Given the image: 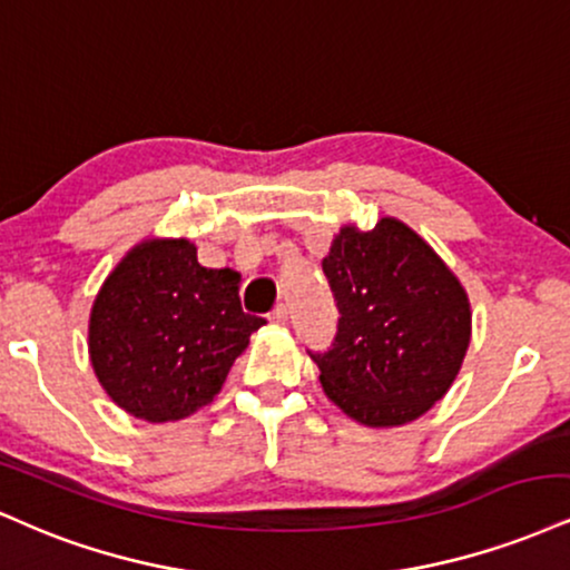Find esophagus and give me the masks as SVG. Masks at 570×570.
Segmentation results:
<instances>
[{
  "label": "esophagus",
  "mask_w": 570,
  "mask_h": 570,
  "mask_svg": "<svg viewBox=\"0 0 570 570\" xmlns=\"http://www.w3.org/2000/svg\"><path fill=\"white\" fill-rule=\"evenodd\" d=\"M269 320H274V323H285L287 320V306L285 304H277L269 314Z\"/></svg>",
  "instance_id": "esophagus-1"
}]
</instances>
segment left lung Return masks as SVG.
<instances>
[{
    "label": "left lung",
    "instance_id": "left-lung-1",
    "mask_svg": "<svg viewBox=\"0 0 570 570\" xmlns=\"http://www.w3.org/2000/svg\"><path fill=\"white\" fill-rule=\"evenodd\" d=\"M323 272L341 314L333 344L309 352L327 397L367 426L430 411L470 346L472 314L459 279L394 218L371 232L341 229Z\"/></svg>",
    "mask_w": 570,
    "mask_h": 570
}]
</instances>
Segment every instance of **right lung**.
<instances>
[{
  "label": "right lung",
  "instance_id": "right-lung-1",
  "mask_svg": "<svg viewBox=\"0 0 570 570\" xmlns=\"http://www.w3.org/2000/svg\"><path fill=\"white\" fill-rule=\"evenodd\" d=\"M239 274L205 269L186 239L144 243L100 287L90 360L109 397L146 421H176L210 403L253 331Z\"/></svg>",
  "mask_w": 570,
  "mask_h": 570
}]
</instances>
